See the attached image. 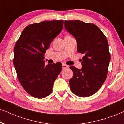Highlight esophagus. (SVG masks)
Listing matches in <instances>:
<instances>
[{"mask_svg": "<svg viewBox=\"0 0 124 124\" xmlns=\"http://www.w3.org/2000/svg\"><path fill=\"white\" fill-rule=\"evenodd\" d=\"M62 69H67V67H68V66L67 65H65V64L64 63H62Z\"/></svg>", "mask_w": 124, "mask_h": 124, "instance_id": "obj_1", "label": "esophagus"}]
</instances>
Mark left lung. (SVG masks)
<instances>
[{"label": "left lung", "instance_id": "left-lung-1", "mask_svg": "<svg viewBox=\"0 0 124 124\" xmlns=\"http://www.w3.org/2000/svg\"><path fill=\"white\" fill-rule=\"evenodd\" d=\"M65 29L76 39L78 52L84 54L81 69L70 66L71 92L81 97L93 95L105 81L110 61L107 39L96 25L80 20H65Z\"/></svg>", "mask_w": 124, "mask_h": 124}]
</instances>
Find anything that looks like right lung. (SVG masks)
Returning a JSON list of instances; mask_svg holds the SVG:
<instances>
[{"instance_id": "1", "label": "right lung", "mask_w": 124, "mask_h": 124, "mask_svg": "<svg viewBox=\"0 0 124 124\" xmlns=\"http://www.w3.org/2000/svg\"><path fill=\"white\" fill-rule=\"evenodd\" d=\"M63 20L43 21L27 26L15 44L13 63L18 80L30 95L47 97L62 70V64H45L44 54L63 29Z\"/></svg>"}]
</instances>
